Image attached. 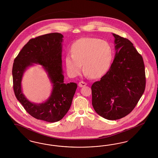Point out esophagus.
<instances>
[{
    "mask_svg": "<svg viewBox=\"0 0 158 158\" xmlns=\"http://www.w3.org/2000/svg\"><path fill=\"white\" fill-rule=\"evenodd\" d=\"M87 85V83H86V82H83V81H81V82H79V87H81V88H82V87H84V86H85L86 85Z\"/></svg>",
    "mask_w": 158,
    "mask_h": 158,
    "instance_id": "1",
    "label": "esophagus"
}]
</instances>
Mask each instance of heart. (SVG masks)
Wrapping results in <instances>:
<instances>
[{
	"label": "heart",
	"instance_id": "heart-1",
	"mask_svg": "<svg viewBox=\"0 0 158 158\" xmlns=\"http://www.w3.org/2000/svg\"><path fill=\"white\" fill-rule=\"evenodd\" d=\"M72 54H67L64 61L72 76L79 75L83 68L86 75L98 78L109 69L113 57L110 44L98 38H81L71 47Z\"/></svg>",
	"mask_w": 158,
	"mask_h": 158
}]
</instances>
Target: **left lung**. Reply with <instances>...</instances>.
I'll return each instance as SVG.
<instances>
[{
  "label": "left lung",
  "instance_id": "1",
  "mask_svg": "<svg viewBox=\"0 0 158 158\" xmlns=\"http://www.w3.org/2000/svg\"><path fill=\"white\" fill-rule=\"evenodd\" d=\"M113 35L116 51L114 62L101 81L91 87L95 112L108 120L119 119L130 114L146 85L142 57L129 40Z\"/></svg>",
  "mask_w": 158,
  "mask_h": 158
}]
</instances>
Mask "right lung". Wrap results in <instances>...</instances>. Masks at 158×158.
Instances as JSON below:
<instances>
[{
  "mask_svg": "<svg viewBox=\"0 0 158 158\" xmlns=\"http://www.w3.org/2000/svg\"><path fill=\"white\" fill-rule=\"evenodd\" d=\"M63 38L60 33H52L31 39L20 51L13 64V89L17 99L33 118L48 122L59 121L67 114L77 86L76 83L63 81ZM34 64L43 66L52 84L51 96L42 104L29 102L21 89L23 74Z\"/></svg>",
  "mask_w": 158,
  "mask_h": 158,
  "instance_id": "add662e5",
  "label": "right lung"
}]
</instances>
